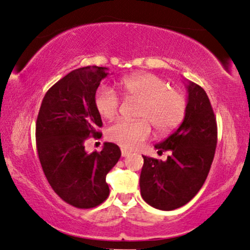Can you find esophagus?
Listing matches in <instances>:
<instances>
[{"label": "esophagus", "instance_id": "34e87169", "mask_svg": "<svg viewBox=\"0 0 250 250\" xmlns=\"http://www.w3.org/2000/svg\"><path fill=\"white\" fill-rule=\"evenodd\" d=\"M129 155V151H127L126 149H122V156L123 157H127Z\"/></svg>", "mask_w": 250, "mask_h": 250}]
</instances>
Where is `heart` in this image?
<instances>
[{
  "label": "heart",
  "mask_w": 250,
  "mask_h": 250,
  "mask_svg": "<svg viewBox=\"0 0 250 250\" xmlns=\"http://www.w3.org/2000/svg\"><path fill=\"white\" fill-rule=\"evenodd\" d=\"M125 98L140 101L138 121L116 122L107 129L109 141L125 149H136L151 133V123L157 131L166 133L176 128L186 116L188 102L182 92L172 88L162 77L151 73L129 75L119 81ZM94 104L101 117L115 118L121 107L117 93L101 85L94 94Z\"/></svg>",
  "instance_id": "obj_1"
}]
</instances>
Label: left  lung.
<instances>
[{"label": "left lung", "instance_id": "left-lung-1", "mask_svg": "<svg viewBox=\"0 0 250 250\" xmlns=\"http://www.w3.org/2000/svg\"><path fill=\"white\" fill-rule=\"evenodd\" d=\"M188 108L182 124L163 142L158 153L169 151L165 162L143 156L140 189L143 200L162 210L189 203L204 186L213 163L217 125L210 101L199 85L189 82Z\"/></svg>", "mask_w": 250, "mask_h": 250}]
</instances>
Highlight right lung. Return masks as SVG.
Returning a JSON list of instances; mask_svg holds the SVG:
<instances>
[{
  "label": "right lung",
  "instance_id": "obj_1",
  "mask_svg": "<svg viewBox=\"0 0 250 250\" xmlns=\"http://www.w3.org/2000/svg\"><path fill=\"white\" fill-rule=\"evenodd\" d=\"M107 70L87 66L70 71L46 92L36 121L37 153L47 182L63 201L84 209L107 199L105 176L122 155L111 142L100 152L85 151L90 136L102 135L94 94Z\"/></svg>",
  "mask_w": 250,
  "mask_h": 250
}]
</instances>
